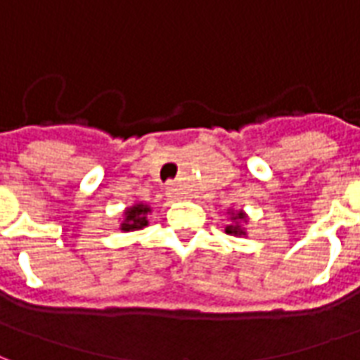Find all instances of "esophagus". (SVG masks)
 I'll list each match as a JSON object with an SVG mask.
<instances>
[{"mask_svg": "<svg viewBox=\"0 0 360 360\" xmlns=\"http://www.w3.org/2000/svg\"><path fill=\"white\" fill-rule=\"evenodd\" d=\"M165 195H167V198H169V200H179L183 193H181L179 185H177V183H173V181H172V183H167Z\"/></svg>", "mask_w": 360, "mask_h": 360, "instance_id": "34e87169", "label": "esophagus"}]
</instances>
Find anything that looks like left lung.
<instances>
[{"instance_id": "8db88e82", "label": "left lung", "mask_w": 360, "mask_h": 360, "mask_svg": "<svg viewBox=\"0 0 360 360\" xmlns=\"http://www.w3.org/2000/svg\"><path fill=\"white\" fill-rule=\"evenodd\" d=\"M231 219H233L235 224H233V226H227V227H226L227 233L247 235V233H245V231H243V227L239 226V221H241V219H245V214H243V212H237V214H233V216H231Z\"/></svg>"}]
</instances>
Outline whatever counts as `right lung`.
<instances>
[{"label":"right lung","mask_w":360,"mask_h":360,"mask_svg":"<svg viewBox=\"0 0 360 360\" xmlns=\"http://www.w3.org/2000/svg\"><path fill=\"white\" fill-rule=\"evenodd\" d=\"M150 206L146 204H134L131 208H127L125 216H123V221H121V229L123 231H136V229H142V227L148 226V216Z\"/></svg>","instance_id":"1"}]
</instances>
